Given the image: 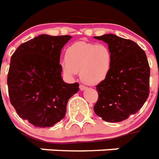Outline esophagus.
Here are the masks:
<instances>
[{"mask_svg":"<svg viewBox=\"0 0 159 159\" xmlns=\"http://www.w3.org/2000/svg\"><path fill=\"white\" fill-rule=\"evenodd\" d=\"M86 89H87V88H86L85 86L82 85V84H80V89L81 91H84V90H85Z\"/></svg>","mask_w":159,"mask_h":159,"instance_id":"obj_1","label":"esophagus"}]
</instances>
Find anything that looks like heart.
<instances>
[{
	"label": "heart",
	"mask_w": 159,
	"mask_h": 159,
	"mask_svg": "<svg viewBox=\"0 0 159 159\" xmlns=\"http://www.w3.org/2000/svg\"><path fill=\"white\" fill-rule=\"evenodd\" d=\"M61 68L69 78L80 72L81 80L89 85H96L108 76L112 66V54L104 44L78 42L66 51V59L61 61Z\"/></svg>",
	"instance_id": "heart-1"
}]
</instances>
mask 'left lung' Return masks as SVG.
<instances>
[{"label":"left lung","instance_id":"obj_1","mask_svg":"<svg viewBox=\"0 0 159 159\" xmlns=\"http://www.w3.org/2000/svg\"><path fill=\"white\" fill-rule=\"evenodd\" d=\"M108 45L112 66L108 76L96 86L98 99L93 110L107 122H120L136 113L149 94L150 70L147 57L134 42L114 34L94 37Z\"/></svg>","mask_w":159,"mask_h":159}]
</instances>
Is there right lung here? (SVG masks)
I'll return each instance as SVG.
<instances>
[{
    "mask_svg": "<svg viewBox=\"0 0 159 159\" xmlns=\"http://www.w3.org/2000/svg\"><path fill=\"white\" fill-rule=\"evenodd\" d=\"M71 38L42 34L21 44L11 58V103L36 127H50L63 119L67 102L80 89L78 83L67 84L61 77V52Z\"/></svg>",
    "mask_w": 159,
    "mask_h": 159,
    "instance_id": "obj_1",
    "label": "right lung"
}]
</instances>
